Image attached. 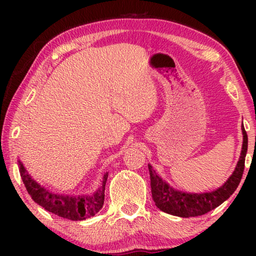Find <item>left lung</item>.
I'll return each instance as SVG.
<instances>
[{"instance_id": "8db88e82", "label": "left lung", "mask_w": 256, "mask_h": 256, "mask_svg": "<svg viewBox=\"0 0 256 256\" xmlns=\"http://www.w3.org/2000/svg\"><path fill=\"white\" fill-rule=\"evenodd\" d=\"M242 150L238 162L236 170L230 174V177L226 180V183L216 190L205 194H188L178 190H174L170 188L158 174L152 169V166H148L150 174V185H152V194L155 202V205L160 211L169 213V214L188 218V216H202L205 213L212 211L213 208H218L224 202L227 200L233 192L236 190L241 178H242L244 169V158H246L248 138L242 124Z\"/></svg>"}]
</instances>
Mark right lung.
Masks as SVG:
<instances>
[{
  "label": "right lung",
  "instance_id": "right-lung-1",
  "mask_svg": "<svg viewBox=\"0 0 256 256\" xmlns=\"http://www.w3.org/2000/svg\"><path fill=\"white\" fill-rule=\"evenodd\" d=\"M18 162L20 174L28 194L31 196L34 202L43 206L46 211L70 220H85L96 214L102 208L104 202V185H106L108 174H104L102 184L92 196H86V197L72 196L71 197V196L54 194L40 186L36 180L30 177V174H28L22 162L20 160Z\"/></svg>",
  "mask_w": 256,
  "mask_h": 256
}]
</instances>
